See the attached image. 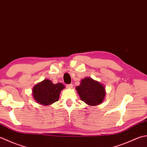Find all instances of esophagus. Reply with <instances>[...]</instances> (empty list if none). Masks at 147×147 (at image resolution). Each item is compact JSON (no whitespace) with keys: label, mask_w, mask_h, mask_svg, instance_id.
<instances>
[{"label":"esophagus","mask_w":147,"mask_h":147,"mask_svg":"<svg viewBox=\"0 0 147 147\" xmlns=\"http://www.w3.org/2000/svg\"><path fill=\"white\" fill-rule=\"evenodd\" d=\"M73 84H69V85H66V87H67V88H73Z\"/></svg>","instance_id":"1"}]
</instances>
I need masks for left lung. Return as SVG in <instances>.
<instances>
[{
	"label": "left lung",
	"instance_id": "left-lung-1",
	"mask_svg": "<svg viewBox=\"0 0 147 147\" xmlns=\"http://www.w3.org/2000/svg\"><path fill=\"white\" fill-rule=\"evenodd\" d=\"M76 90L82 101L88 106L99 105L103 102L106 96L104 85L90 77H86L81 80Z\"/></svg>",
	"mask_w": 147,
	"mask_h": 147
}]
</instances>
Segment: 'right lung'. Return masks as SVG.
I'll return each mask as SVG.
<instances>
[{"instance_id": "1", "label": "right lung", "mask_w": 147, "mask_h": 147, "mask_svg": "<svg viewBox=\"0 0 147 147\" xmlns=\"http://www.w3.org/2000/svg\"><path fill=\"white\" fill-rule=\"evenodd\" d=\"M65 88L61 83L53 84L50 80L45 79L37 83L32 88V96L36 102L43 106H49L58 101L60 92Z\"/></svg>"}]
</instances>
